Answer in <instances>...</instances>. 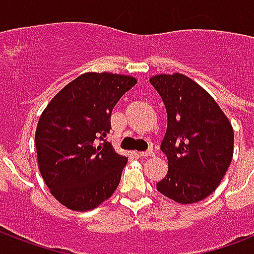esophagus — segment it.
Wrapping results in <instances>:
<instances>
[{
  "mask_svg": "<svg viewBox=\"0 0 254 254\" xmlns=\"http://www.w3.org/2000/svg\"><path fill=\"white\" fill-rule=\"evenodd\" d=\"M137 157H141V158H149V157H154V153L153 151H138L135 153Z\"/></svg>",
  "mask_w": 254,
  "mask_h": 254,
  "instance_id": "obj_1",
  "label": "esophagus"
}]
</instances>
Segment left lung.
I'll list each match as a JSON object with an SVG mask.
<instances>
[{"label":"left lung","mask_w":254,"mask_h":254,"mask_svg":"<svg viewBox=\"0 0 254 254\" xmlns=\"http://www.w3.org/2000/svg\"><path fill=\"white\" fill-rule=\"evenodd\" d=\"M166 107L167 130L161 149L166 177L157 190L171 200L191 204L217 189L233 157V127L213 97L183 73L150 77Z\"/></svg>","instance_id":"8db88e82"}]
</instances>
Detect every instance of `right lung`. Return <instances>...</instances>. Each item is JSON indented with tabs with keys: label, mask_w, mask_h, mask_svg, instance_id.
<instances>
[{
	"label": "right lung",
	"mask_w": 254,
	"mask_h": 254,
	"mask_svg": "<svg viewBox=\"0 0 254 254\" xmlns=\"http://www.w3.org/2000/svg\"><path fill=\"white\" fill-rule=\"evenodd\" d=\"M137 79L85 72L62 88L42 112L35 130L38 167L50 192L72 211H89L112 196L127 158L97 143L111 130V115Z\"/></svg>",
	"instance_id": "add662e5"
}]
</instances>
